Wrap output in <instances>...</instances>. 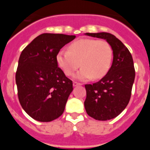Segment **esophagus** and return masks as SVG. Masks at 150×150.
Wrapping results in <instances>:
<instances>
[{"instance_id": "1", "label": "esophagus", "mask_w": 150, "mask_h": 150, "mask_svg": "<svg viewBox=\"0 0 150 150\" xmlns=\"http://www.w3.org/2000/svg\"><path fill=\"white\" fill-rule=\"evenodd\" d=\"M73 85H74V87L77 86H81L82 83H77V82H74V83H73Z\"/></svg>"}]
</instances>
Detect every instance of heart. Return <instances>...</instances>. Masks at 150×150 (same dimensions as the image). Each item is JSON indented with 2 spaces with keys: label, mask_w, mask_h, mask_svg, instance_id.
I'll use <instances>...</instances> for the list:
<instances>
[{
  "label": "heart",
  "mask_w": 150,
  "mask_h": 150,
  "mask_svg": "<svg viewBox=\"0 0 150 150\" xmlns=\"http://www.w3.org/2000/svg\"><path fill=\"white\" fill-rule=\"evenodd\" d=\"M112 60V50L107 41L89 38L75 41L68 50H60L56 57L58 65L67 76L72 75L81 65L75 75L80 80L104 77L110 68Z\"/></svg>",
  "instance_id": "obj_1"
}]
</instances>
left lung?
Returning a JSON list of instances; mask_svg holds the SVG:
<instances>
[{
  "label": "left lung",
  "instance_id": "1",
  "mask_svg": "<svg viewBox=\"0 0 150 150\" xmlns=\"http://www.w3.org/2000/svg\"><path fill=\"white\" fill-rule=\"evenodd\" d=\"M85 34L106 40L113 54L112 65L105 76L92 85H85V109L88 116L96 120H112L124 110L132 95L135 77L132 54L120 40L110 33Z\"/></svg>",
  "mask_w": 150,
  "mask_h": 150
}]
</instances>
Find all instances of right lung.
<instances>
[{"instance_id":"right-lung-1","label":"right lung","mask_w":150,"mask_h":150,"mask_svg":"<svg viewBox=\"0 0 150 150\" xmlns=\"http://www.w3.org/2000/svg\"><path fill=\"white\" fill-rule=\"evenodd\" d=\"M75 35L42 34L22 50L16 74L18 100L34 120L51 122L62 116L73 83L58 67L56 57Z\"/></svg>"}]
</instances>
